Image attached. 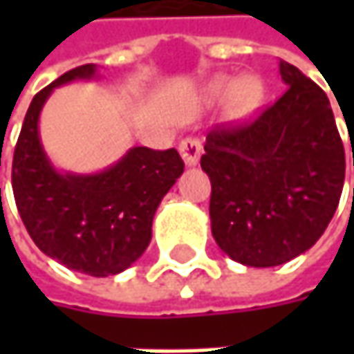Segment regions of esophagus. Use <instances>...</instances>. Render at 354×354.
Instances as JSON below:
<instances>
[{
    "instance_id": "esophagus-1",
    "label": "esophagus",
    "mask_w": 354,
    "mask_h": 354,
    "mask_svg": "<svg viewBox=\"0 0 354 354\" xmlns=\"http://www.w3.org/2000/svg\"><path fill=\"white\" fill-rule=\"evenodd\" d=\"M179 153L183 157L187 167H195L201 159V153H203V145L197 138H185L179 142Z\"/></svg>"
}]
</instances>
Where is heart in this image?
I'll use <instances>...</instances> for the list:
<instances>
[{"label":"heart","mask_w":354,"mask_h":354,"mask_svg":"<svg viewBox=\"0 0 354 354\" xmlns=\"http://www.w3.org/2000/svg\"><path fill=\"white\" fill-rule=\"evenodd\" d=\"M266 96L264 80L256 75L240 76L232 80L230 76H214L207 86L209 100H223L226 98V112L232 120H244L252 116Z\"/></svg>","instance_id":"obj_1"}]
</instances>
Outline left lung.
Instances as JSON below:
<instances>
[{"mask_svg":"<svg viewBox=\"0 0 354 354\" xmlns=\"http://www.w3.org/2000/svg\"><path fill=\"white\" fill-rule=\"evenodd\" d=\"M279 75L288 90L278 102L254 122L212 129L201 157L212 187V236L252 268L309 250L331 223L345 181L327 94L290 62L279 61Z\"/></svg>","mask_w":354,"mask_h":354,"instance_id":"8db88e82","label":"left lung"}]
</instances>
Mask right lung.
<instances>
[{
  "label": "right lung",
  "instance_id": "1",
  "mask_svg": "<svg viewBox=\"0 0 354 354\" xmlns=\"http://www.w3.org/2000/svg\"><path fill=\"white\" fill-rule=\"evenodd\" d=\"M94 76L96 64H82L35 94L15 145L11 183L39 250L75 272L106 278L124 272L149 246L153 214L185 163L177 149L131 147L98 173L55 169L39 138L41 110L55 88Z\"/></svg>",
  "mask_w": 354,
  "mask_h": 354
}]
</instances>
